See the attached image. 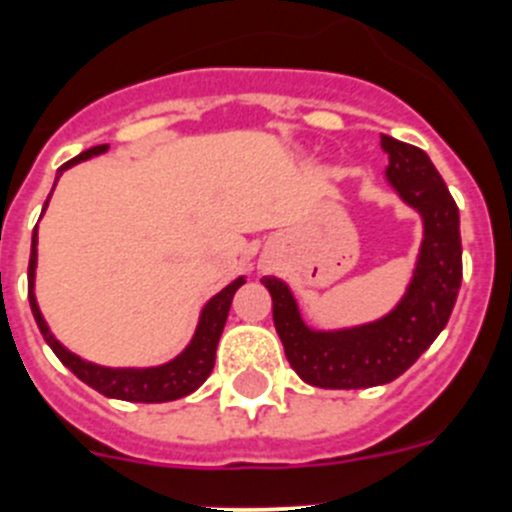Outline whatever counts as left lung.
<instances>
[{"instance_id": "8db88e82", "label": "left lung", "mask_w": 512, "mask_h": 512, "mask_svg": "<svg viewBox=\"0 0 512 512\" xmlns=\"http://www.w3.org/2000/svg\"><path fill=\"white\" fill-rule=\"evenodd\" d=\"M389 153L386 180L423 220L416 270L401 302L386 317L359 327L317 332L304 324L297 299L277 277H262L289 366L319 389L389 384L426 352L446 327L461 289V220L446 183L421 148L381 138Z\"/></svg>"}]
</instances>
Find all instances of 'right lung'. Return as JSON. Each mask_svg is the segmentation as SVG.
<instances>
[{
  "mask_svg": "<svg viewBox=\"0 0 512 512\" xmlns=\"http://www.w3.org/2000/svg\"><path fill=\"white\" fill-rule=\"evenodd\" d=\"M106 151L108 146H94L89 148V151L79 153V156L71 158L69 163L61 165L59 175L64 173L66 168H71V165L81 163V160H89L94 156H101V153ZM46 205H49V200L44 203V210ZM36 242L39 240H36V227H34L32 257H29V304H32L36 327H39L41 337H44V342L49 344L51 352L59 356L61 364H64L66 369L74 371L84 384H89L91 389H96L98 394L108 396V399L136 401V404H163V401H175L193 394V391L208 379L210 371H213L215 366V349H218L220 334H223L225 329L232 297H235L237 289L245 285V277H237L235 282H230L225 289H220V292L205 304L198 319V329H195L190 344L175 356V359H170L168 364L148 366V369H111V366H98L94 361H86L81 359V356H76L74 352H69V349H66L64 344L49 332V327H46L39 304H36V297H34Z\"/></svg>",
  "mask_w": 512,
  "mask_h": 512,
  "instance_id": "obj_1",
  "label": "right lung"
}]
</instances>
